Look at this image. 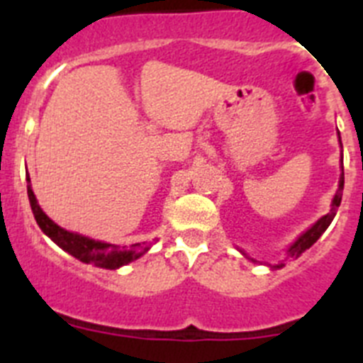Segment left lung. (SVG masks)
Wrapping results in <instances>:
<instances>
[{"instance_id":"1","label":"left lung","mask_w":363,"mask_h":363,"mask_svg":"<svg viewBox=\"0 0 363 363\" xmlns=\"http://www.w3.org/2000/svg\"><path fill=\"white\" fill-rule=\"evenodd\" d=\"M338 136H340V133H338ZM342 165H344V163H342ZM342 191H344V167H342V176H340L338 191H336L335 198H333L331 211H329V213H327L325 216L320 218V220L316 221V223H314L313 227H311V229H307L306 233L301 234L300 238H298L296 242H294L293 245L289 247V251H287V252H289L291 256H296V258H298V256H300L301 252L307 251V249H309V247L313 245V243L316 242V240H318L323 233H325L327 227L331 225L333 218L336 216V211H338L340 203H342ZM252 262H255V259H252ZM280 267H284V264L274 265V267H272V269H280Z\"/></svg>"}]
</instances>
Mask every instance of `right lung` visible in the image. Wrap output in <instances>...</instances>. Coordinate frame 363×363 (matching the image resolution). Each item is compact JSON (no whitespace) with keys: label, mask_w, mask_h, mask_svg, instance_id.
I'll return each instance as SVG.
<instances>
[{"label":"right lung","mask_w":363,"mask_h":363,"mask_svg":"<svg viewBox=\"0 0 363 363\" xmlns=\"http://www.w3.org/2000/svg\"><path fill=\"white\" fill-rule=\"evenodd\" d=\"M27 182H30V178L27 176ZM27 194L28 201H30L32 213L36 218L38 225L43 230L50 240H52L56 245H60L63 251H67L69 255H72L74 258H78L83 264H92L96 267L104 269H118L121 265H127L134 259H138L142 255H145L149 251V247H142V243H134L133 247H120L114 245V243H105L98 242V240H91L86 236H82L78 233H70V230L62 229V227L54 223L47 214L41 211V207L38 205L36 196L32 192L30 184L27 185Z\"/></svg>","instance_id":"right-lung-1"}]
</instances>
